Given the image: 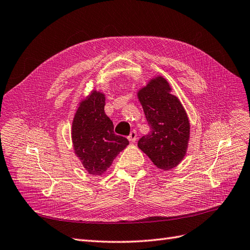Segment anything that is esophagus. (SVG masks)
Here are the masks:
<instances>
[{"label":"esophagus","mask_w":250,"mask_h":250,"mask_svg":"<svg viewBox=\"0 0 250 250\" xmlns=\"http://www.w3.org/2000/svg\"><path fill=\"white\" fill-rule=\"evenodd\" d=\"M128 140H129V141L131 142V143H133V142L137 140V131H136V130H132V131L130 132L129 136H128Z\"/></svg>","instance_id":"34e87169"}]
</instances>
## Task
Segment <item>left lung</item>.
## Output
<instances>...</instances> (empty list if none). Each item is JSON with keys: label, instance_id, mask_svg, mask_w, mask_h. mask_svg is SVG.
Segmentation results:
<instances>
[{"label": "left lung", "instance_id": "8db88e82", "mask_svg": "<svg viewBox=\"0 0 250 250\" xmlns=\"http://www.w3.org/2000/svg\"><path fill=\"white\" fill-rule=\"evenodd\" d=\"M167 81L152 79L138 92L150 131L138 146L160 169L169 170L180 164L189 141V121L179 99L170 93Z\"/></svg>", "mask_w": 250, "mask_h": 250}]
</instances>
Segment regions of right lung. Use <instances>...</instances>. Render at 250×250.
Instances as JSON below:
<instances>
[{
    "label": "right lung",
    "mask_w": 250,
    "mask_h": 250,
    "mask_svg": "<svg viewBox=\"0 0 250 250\" xmlns=\"http://www.w3.org/2000/svg\"><path fill=\"white\" fill-rule=\"evenodd\" d=\"M103 93L92 91L80 103L73 118L71 137L77 157L87 172L103 174L118 154L129 144L113 132L112 121L104 111Z\"/></svg>",
    "instance_id": "obj_1"
}]
</instances>
